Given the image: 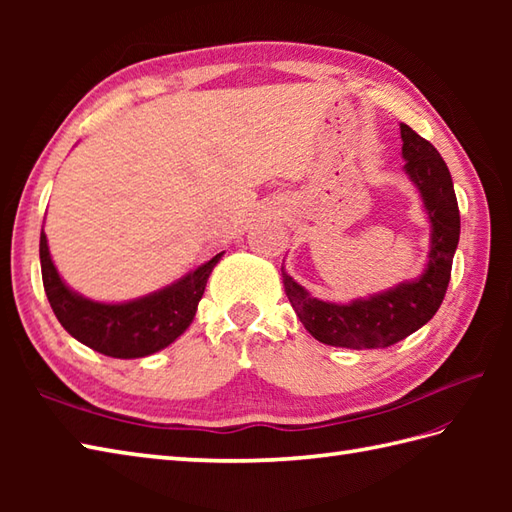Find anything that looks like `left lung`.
I'll return each instance as SVG.
<instances>
[{
    "label": "left lung",
    "mask_w": 512,
    "mask_h": 512,
    "mask_svg": "<svg viewBox=\"0 0 512 512\" xmlns=\"http://www.w3.org/2000/svg\"><path fill=\"white\" fill-rule=\"evenodd\" d=\"M400 138L405 173L418 189L431 224L427 266L416 279L350 303L312 297L281 268L286 295L303 328L325 345L350 350L394 345L431 321L447 295L453 255L460 242V209L451 173L438 149L405 123H400Z\"/></svg>",
    "instance_id": "8db88e82"
}]
</instances>
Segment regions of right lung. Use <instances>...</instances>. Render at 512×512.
<instances>
[{
  "label": "right lung",
  "mask_w": 512,
  "mask_h": 512,
  "mask_svg": "<svg viewBox=\"0 0 512 512\" xmlns=\"http://www.w3.org/2000/svg\"><path fill=\"white\" fill-rule=\"evenodd\" d=\"M224 253L189 270L173 284L123 303H103L74 292L61 279L41 233L39 259L46 297L59 323L76 341L112 358H143L165 350L189 328L206 281Z\"/></svg>",
  "instance_id": "obj_1"
}]
</instances>
